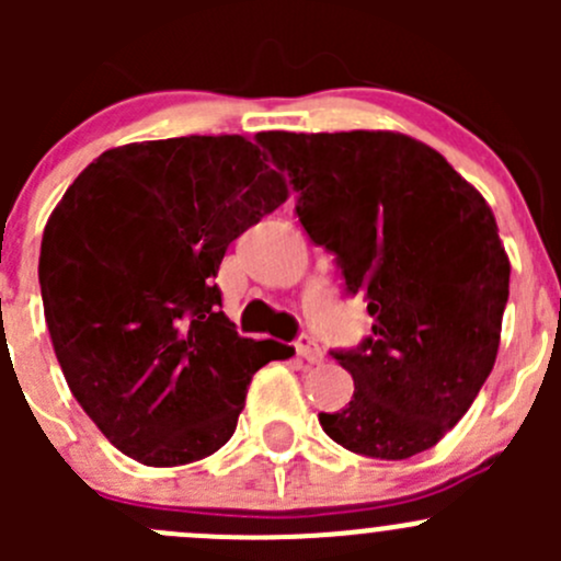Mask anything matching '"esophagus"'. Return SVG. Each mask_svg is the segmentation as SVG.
<instances>
[{"mask_svg": "<svg viewBox=\"0 0 561 561\" xmlns=\"http://www.w3.org/2000/svg\"><path fill=\"white\" fill-rule=\"evenodd\" d=\"M296 353L301 355V358L307 360V364H320V360H322L320 344H317L314 339H309V336L298 339V342H296Z\"/></svg>", "mask_w": 561, "mask_h": 561, "instance_id": "34e87169", "label": "esophagus"}]
</instances>
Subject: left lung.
<instances>
[{"mask_svg": "<svg viewBox=\"0 0 561 561\" xmlns=\"http://www.w3.org/2000/svg\"><path fill=\"white\" fill-rule=\"evenodd\" d=\"M298 192L296 214L331 249L375 317L333 353L355 393L320 426L353 454L410 458L472 407L500 350L511 260L485 197L432 146L390 129L260 133Z\"/></svg>", "mask_w": 561, "mask_h": 561, "instance_id": "8db88e82", "label": "left lung"}]
</instances>
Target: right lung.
I'll list each match as a JSON object with an SVG mask.
<instances>
[{
    "mask_svg": "<svg viewBox=\"0 0 561 561\" xmlns=\"http://www.w3.org/2000/svg\"><path fill=\"white\" fill-rule=\"evenodd\" d=\"M287 195L244 135H186L103 151L56 203L39 247L45 322L72 396L124 456H211L254 371L293 355L239 336L214 285L230 241Z\"/></svg>",
    "mask_w": 561,
    "mask_h": 561,
    "instance_id": "add662e5",
    "label": "right lung"
}]
</instances>
